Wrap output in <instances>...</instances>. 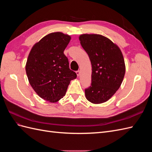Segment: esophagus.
<instances>
[{
    "mask_svg": "<svg viewBox=\"0 0 152 152\" xmlns=\"http://www.w3.org/2000/svg\"><path fill=\"white\" fill-rule=\"evenodd\" d=\"M76 73H77V75L78 77H79V76H80V72L79 70H78V71L76 72Z\"/></svg>",
    "mask_w": 152,
    "mask_h": 152,
    "instance_id": "obj_1",
    "label": "esophagus"
}]
</instances>
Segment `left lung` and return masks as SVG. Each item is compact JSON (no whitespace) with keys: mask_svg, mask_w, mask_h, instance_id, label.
<instances>
[{"mask_svg":"<svg viewBox=\"0 0 152 152\" xmlns=\"http://www.w3.org/2000/svg\"><path fill=\"white\" fill-rule=\"evenodd\" d=\"M79 40L92 65L91 86L85 89L86 98L93 104L104 103L119 89L125 75L121 50L102 35L82 34Z\"/></svg>","mask_w":152,"mask_h":152,"instance_id":"1","label":"left lung"}]
</instances>
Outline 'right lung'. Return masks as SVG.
<instances>
[{
  "label": "right lung",
  "instance_id": "1",
  "mask_svg": "<svg viewBox=\"0 0 152 152\" xmlns=\"http://www.w3.org/2000/svg\"><path fill=\"white\" fill-rule=\"evenodd\" d=\"M70 40L62 32L49 34L34 45L27 59L25 70L30 86L50 103L63 98L70 81L77 78L63 53Z\"/></svg>",
  "mask_w": 152,
  "mask_h": 152
}]
</instances>
